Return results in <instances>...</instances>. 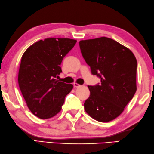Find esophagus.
<instances>
[{
    "label": "esophagus",
    "instance_id": "obj_1",
    "mask_svg": "<svg viewBox=\"0 0 154 154\" xmlns=\"http://www.w3.org/2000/svg\"><path fill=\"white\" fill-rule=\"evenodd\" d=\"M73 85H74V87H75V88H78V87L81 86V85H80V84H78L76 83V82H74L73 84Z\"/></svg>",
    "mask_w": 154,
    "mask_h": 154
}]
</instances>
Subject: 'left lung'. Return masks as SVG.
Returning a JSON list of instances; mask_svg holds the SVG:
<instances>
[{
    "label": "left lung",
    "instance_id": "left-lung-1",
    "mask_svg": "<svg viewBox=\"0 0 154 154\" xmlns=\"http://www.w3.org/2000/svg\"><path fill=\"white\" fill-rule=\"evenodd\" d=\"M83 58L101 82L88 86L90 95L85 111L94 120L107 122L120 116L136 92L137 60L130 49L106 37L80 40Z\"/></svg>",
    "mask_w": 154,
    "mask_h": 154
}]
</instances>
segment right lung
Here are the masks:
<instances>
[{
  "mask_svg": "<svg viewBox=\"0 0 154 154\" xmlns=\"http://www.w3.org/2000/svg\"><path fill=\"white\" fill-rule=\"evenodd\" d=\"M70 38H49L31 45L21 58L18 85L27 106L36 116L48 119L61 110L64 98L73 88L60 82V64L76 45Z\"/></svg>",
  "mask_w": 154,
  "mask_h": 154,
  "instance_id": "obj_1",
  "label": "right lung"
}]
</instances>
